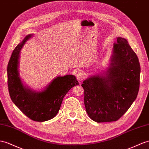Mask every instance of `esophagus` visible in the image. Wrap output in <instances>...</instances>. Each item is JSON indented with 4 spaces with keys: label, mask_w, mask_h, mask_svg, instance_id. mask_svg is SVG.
<instances>
[{
    "label": "esophagus",
    "mask_w": 149,
    "mask_h": 149,
    "mask_svg": "<svg viewBox=\"0 0 149 149\" xmlns=\"http://www.w3.org/2000/svg\"><path fill=\"white\" fill-rule=\"evenodd\" d=\"M76 77H77V79L78 81L81 82L82 81V80L84 79L85 75L82 70H79L77 73V75H76Z\"/></svg>",
    "instance_id": "1"
}]
</instances>
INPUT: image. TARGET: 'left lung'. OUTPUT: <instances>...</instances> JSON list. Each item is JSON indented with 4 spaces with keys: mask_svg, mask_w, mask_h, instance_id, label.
I'll use <instances>...</instances> for the list:
<instances>
[{
    "mask_svg": "<svg viewBox=\"0 0 149 149\" xmlns=\"http://www.w3.org/2000/svg\"><path fill=\"white\" fill-rule=\"evenodd\" d=\"M110 60L105 72L87 78L82 84L86 112L97 123L120 119L136 100L139 90V60L127 40L117 38Z\"/></svg>",
    "mask_w": 149,
    "mask_h": 149,
    "instance_id": "1",
    "label": "left lung"
}]
</instances>
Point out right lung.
<instances>
[{
  "label": "right lung",
  "mask_w": 149,
  "mask_h": 149,
  "mask_svg": "<svg viewBox=\"0 0 149 149\" xmlns=\"http://www.w3.org/2000/svg\"><path fill=\"white\" fill-rule=\"evenodd\" d=\"M32 35L26 36L13 52L7 65V84L11 100L26 116L35 121H45L56 115L64 96L79 82L74 75H67L56 77L41 92L24 86L19 74V59L22 47Z\"/></svg>",
  "instance_id": "obj_1"
}]
</instances>
